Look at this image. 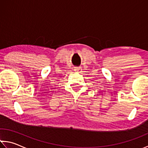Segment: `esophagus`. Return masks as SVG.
Listing matches in <instances>:
<instances>
[{"label":"esophagus","mask_w":148,"mask_h":148,"mask_svg":"<svg viewBox=\"0 0 148 148\" xmlns=\"http://www.w3.org/2000/svg\"><path fill=\"white\" fill-rule=\"evenodd\" d=\"M81 70V67H76L74 69V71L75 72H78Z\"/></svg>","instance_id":"34e87169"}]
</instances>
